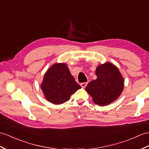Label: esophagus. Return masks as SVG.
<instances>
[{
  "label": "esophagus",
  "instance_id": "esophagus-1",
  "mask_svg": "<svg viewBox=\"0 0 149 149\" xmlns=\"http://www.w3.org/2000/svg\"><path fill=\"white\" fill-rule=\"evenodd\" d=\"M87 85V83L86 82H84V83H80V85L82 87V88H85V87Z\"/></svg>",
  "mask_w": 149,
  "mask_h": 149
}]
</instances>
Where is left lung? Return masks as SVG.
<instances>
[{
	"label": "left lung",
	"instance_id": "1",
	"mask_svg": "<svg viewBox=\"0 0 149 149\" xmlns=\"http://www.w3.org/2000/svg\"><path fill=\"white\" fill-rule=\"evenodd\" d=\"M95 73L97 79L88 83L85 90L96 104L107 106L120 95L124 87V79L118 69L110 63L98 66Z\"/></svg>",
	"mask_w": 149,
	"mask_h": 149
}]
</instances>
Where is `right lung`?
<instances>
[{
    "mask_svg": "<svg viewBox=\"0 0 149 149\" xmlns=\"http://www.w3.org/2000/svg\"><path fill=\"white\" fill-rule=\"evenodd\" d=\"M80 88L64 63L55 64L50 67L41 85L47 100L54 104L66 102Z\"/></svg>",
    "mask_w": 149,
    "mask_h": 149,
    "instance_id": "obj_1",
    "label": "right lung"
}]
</instances>
